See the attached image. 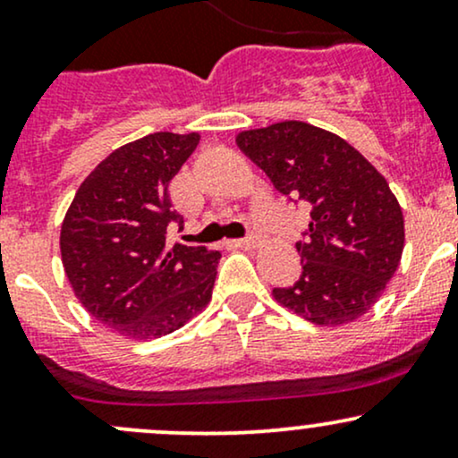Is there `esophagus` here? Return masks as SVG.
Wrapping results in <instances>:
<instances>
[{
	"mask_svg": "<svg viewBox=\"0 0 458 458\" xmlns=\"http://www.w3.org/2000/svg\"><path fill=\"white\" fill-rule=\"evenodd\" d=\"M234 245L245 247V250H250V247H256V245H259V236H256V234L243 236V239H236V241H234Z\"/></svg>",
	"mask_w": 458,
	"mask_h": 458,
	"instance_id": "obj_1",
	"label": "esophagus"
}]
</instances>
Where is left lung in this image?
I'll use <instances>...</instances> for the list:
<instances>
[{
	"mask_svg": "<svg viewBox=\"0 0 458 458\" xmlns=\"http://www.w3.org/2000/svg\"><path fill=\"white\" fill-rule=\"evenodd\" d=\"M236 144L277 191L310 207L297 241L303 271L293 286L273 288L276 301L325 327L364 317L404 245L401 204L386 178L343 138L299 120L243 131Z\"/></svg>",
	"mask_w": 458,
	"mask_h": 458,
	"instance_id": "1",
	"label": "left lung"
}]
</instances>
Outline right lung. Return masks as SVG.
<instances>
[{
  "instance_id": "obj_1",
  "label": "right lung",
  "mask_w": 458,
  "mask_h": 458,
  "mask_svg": "<svg viewBox=\"0 0 458 458\" xmlns=\"http://www.w3.org/2000/svg\"><path fill=\"white\" fill-rule=\"evenodd\" d=\"M199 141L161 131L120 146L81 182L60 234L62 265L81 306L109 329L152 340L211 301L219 251L165 245L182 224L170 181Z\"/></svg>"
}]
</instances>
